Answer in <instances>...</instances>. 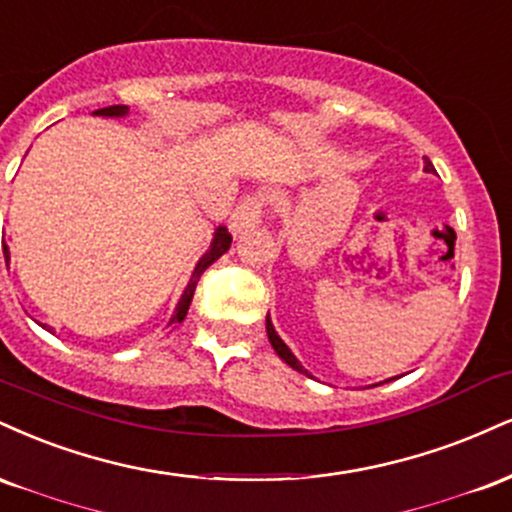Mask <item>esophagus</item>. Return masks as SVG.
<instances>
[{"mask_svg":"<svg viewBox=\"0 0 512 512\" xmlns=\"http://www.w3.org/2000/svg\"><path fill=\"white\" fill-rule=\"evenodd\" d=\"M263 213H266V196L263 194H249L237 203V208L230 215V230L244 232L246 227H254L256 222H261Z\"/></svg>","mask_w":512,"mask_h":512,"instance_id":"1","label":"esophagus"}]
</instances>
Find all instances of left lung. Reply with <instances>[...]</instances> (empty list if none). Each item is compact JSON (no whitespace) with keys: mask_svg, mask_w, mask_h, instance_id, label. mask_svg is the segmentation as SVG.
Returning a JSON list of instances; mask_svg holds the SVG:
<instances>
[{"mask_svg":"<svg viewBox=\"0 0 512 512\" xmlns=\"http://www.w3.org/2000/svg\"><path fill=\"white\" fill-rule=\"evenodd\" d=\"M424 170H426V172H436V170H434V165H431V160H426V162H424ZM266 330H268V340H270V345H273V350L278 352V357L282 359V362L290 364L294 371H302V374H306L304 366L299 364V359L294 357V354L290 352V347H287L285 342L280 340V335L275 333V328H273V323H270V318H266Z\"/></svg>","mask_w":512,"mask_h":512,"instance_id":"obj_1","label":"left lung"}]
</instances>
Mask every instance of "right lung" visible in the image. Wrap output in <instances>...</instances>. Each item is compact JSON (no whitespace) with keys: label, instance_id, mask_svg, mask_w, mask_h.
<instances>
[{"label":"right lung","instance_id":"1","mask_svg":"<svg viewBox=\"0 0 512 512\" xmlns=\"http://www.w3.org/2000/svg\"><path fill=\"white\" fill-rule=\"evenodd\" d=\"M126 112H129V107H126V105H110V107H102V110H98L95 114H102V117H124ZM230 244H232V234L227 232V227H218V230H215V237H213V244H210V249L206 251V254H203L201 261L196 263L194 275H191L189 285H186L182 299H179L177 309H174V316H172L170 326H177V323L184 321L186 311H189L191 299H194L198 280H201V275H203V270H206L210 263L218 261V258L225 254L227 249H230ZM2 249H4V256L9 258V249H6V244H4V232H2Z\"/></svg>","mask_w":512,"mask_h":512}]
</instances>
